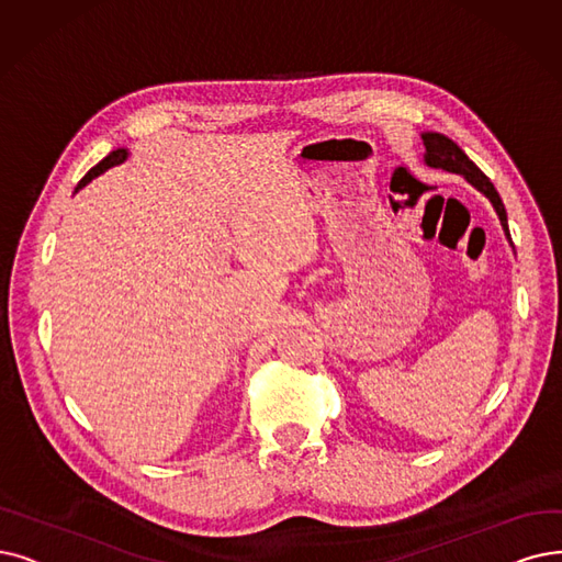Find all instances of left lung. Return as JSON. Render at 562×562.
Here are the masks:
<instances>
[{
  "instance_id": "left-lung-1",
  "label": "left lung",
  "mask_w": 562,
  "mask_h": 562,
  "mask_svg": "<svg viewBox=\"0 0 562 562\" xmlns=\"http://www.w3.org/2000/svg\"><path fill=\"white\" fill-rule=\"evenodd\" d=\"M422 140H424V164L429 168H440V170H447V172H454V175H463L465 182L473 184L480 193H484L488 198V203L493 205V210H496L498 218H501V226L505 231V237L507 241L512 244V237H509V228H507V212H505V205L503 200L496 191V187L491 184V179L468 159L465 151L447 136H442V133H436V131H426L422 133Z\"/></svg>"
}]
</instances>
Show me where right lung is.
I'll return each mask as SVG.
<instances>
[{"label": "right lung", "mask_w": 562, "mask_h": 562, "mask_svg": "<svg viewBox=\"0 0 562 562\" xmlns=\"http://www.w3.org/2000/svg\"><path fill=\"white\" fill-rule=\"evenodd\" d=\"M126 159H128V149H124V147H122V149H115V151H110L101 164H97L92 170H89V172L80 179V182H78V187H76V191H74V193H78L80 189H85L89 182H92L94 177L103 175L108 168H112V166H120V164H124Z\"/></svg>", "instance_id": "right-lung-1"}]
</instances>
